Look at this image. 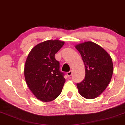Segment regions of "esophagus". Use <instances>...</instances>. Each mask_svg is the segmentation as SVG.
Segmentation results:
<instances>
[{
    "label": "esophagus",
    "mask_w": 125,
    "mask_h": 125,
    "mask_svg": "<svg viewBox=\"0 0 125 125\" xmlns=\"http://www.w3.org/2000/svg\"><path fill=\"white\" fill-rule=\"evenodd\" d=\"M72 75V71H70L69 72L67 73V75L68 76H70Z\"/></svg>",
    "instance_id": "esophagus-1"
}]
</instances>
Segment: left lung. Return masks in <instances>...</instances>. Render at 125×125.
Here are the masks:
<instances>
[{"instance_id": "8db88e82", "label": "left lung", "mask_w": 125, "mask_h": 125, "mask_svg": "<svg viewBox=\"0 0 125 125\" xmlns=\"http://www.w3.org/2000/svg\"><path fill=\"white\" fill-rule=\"evenodd\" d=\"M85 66V78L76 84L78 92L84 98L94 99L104 91L110 82L113 64L110 55L93 42L87 41L75 46Z\"/></svg>"}]
</instances>
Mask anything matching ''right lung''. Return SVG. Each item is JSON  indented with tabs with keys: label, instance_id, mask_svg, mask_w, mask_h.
<instances>
[{
	"label": "right lung",
	"instance_id": "obj_1",
	"mask_svg": "<svg viewBox=\"0 0 125 125\" xmlns=\"http://www.w3.org/2000/svg\"><path fill=\"white\" fill-rule=\"evenodd\" d=\"M64 44L59 40L43 42L33 47L27 58L24 70L26 83L36 98L43 102L56 99L65 83L59 62L55 58Z\"/></svg>",
	"mask_w": 125,
	"mask_h": 125
}]
</instances>
